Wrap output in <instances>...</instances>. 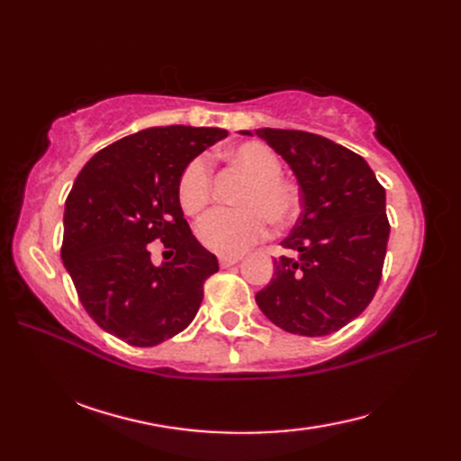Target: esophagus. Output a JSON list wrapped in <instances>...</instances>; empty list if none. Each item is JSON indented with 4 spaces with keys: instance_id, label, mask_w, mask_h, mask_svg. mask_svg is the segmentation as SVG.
Masks as SVG:
<instances>
[{
    "instance_id": "1",
    "label": "esophagus",
    "mask_w": 461,
    "mask_h": 461,
    "mask_svg": "<svg viewBox=\"0 0 461 461\" xmlns=\"http://www.w3.org/2000/svg\"><path fill=\"white\" fill-rule=\"evenodd\" d=\"M241 258H231V256H220V267L221 269H228L231 266H236Z\"/></svg>"
}]
</instances>
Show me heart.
I'll use <instances>...</instances> for the list:
<instances>
[{
  "mask_svg": "<svg viewBox=\"0 0 461 461\" xmlns=\"http://www.w3.org/2000/svg\"><path fill=\"white\" fill-rule=\"evenodd\" d=\"M223 160L248 176L238 202L241 208L213 210L200 220L195 233L205 249L218 256H240L271 233V220L285 225L299 215V190L281 176V160L267 144L243 142L225 150ZM212 198V172L203 158H195L178 180L184 212L198 213Z\"/></svg>",
  "mask_w": 461,
  "mask_h": 461,
  "instance_id": "b5f03b06",
  "label": "heart"
}]
</instances>
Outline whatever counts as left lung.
<instances>
[{
	"mask_svg": "<svg viewBox=\"0 0 461 461\" xmlns=\"http://www.w3.org/2000/svg\"><path fill=\"white\" fill-rule=\"evenodd\" d=\"M295 174L301 218L281 246L297 258L276 273L256 301L271 322L303 337H325L357 319L375 297L390 223L386 192L362 156L325 136L258 129Z\"/></svg>",
	"mask_w": 461,
	"mask_h": 461,
	"instance_id": "left-lung-1",
	"label": "left lung"
}]
</instances>
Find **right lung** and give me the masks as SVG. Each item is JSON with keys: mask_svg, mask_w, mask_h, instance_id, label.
<instances>
[{"mask_svg": "<svg viewBox=\"0 0 461 461\" xmlns=\"http://www.w3.org/2000/svg\"><path fill=\"white\" fill-rule=\"evenodd\" d=\"M228 131L154 126L85 164L65 202L61 258L85 311L132 347H154L190 325L218 259L192 236L178 180ZM175 256L154 267L148 243Z\"/></svg>", "mask_w": 461, "mask_h": 461, "instance_id": "add662e5", "label": "right lung"}]
</instances>
